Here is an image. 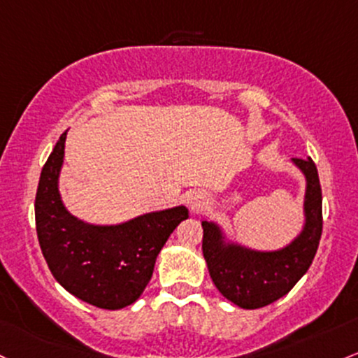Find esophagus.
Instances as JSON below:
<instances>
[{"mask_svg": "<svg viewBox=\"0 0 358 358\" xmlns=\"http://www.w3.org/2000/svg\"><path fill=\"white\" fill-rule=\"evenodd\" d=\"M187 203L192 210H200L207 203V195L202 190H192L187 195Z\"/></svg>", "mask_w": 358, "mask_h": 358, "instance_id": "obj_1", "label": "esophagus"}]
</instances>
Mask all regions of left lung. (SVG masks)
I'll return each mask as SVG.
<instances>
[{
	"mask_svg": "<svg viewBox=\"0 0 358 358\" xmlns=\"http://www.w3.org/2000/svg\"><path fill=\"white\" fill-rule=\"evenodd\" d=\"M306 176L304 227L285 248L257 251L226 243L221 227L202 221V253L210 278L227 301L243 309H258L280 299L309 270L323 231V197L320 176L311 158H294Z\"/></svg>",
	"mask_w": 358,
	"mask_h": 358,
	"instance_id": "obj_1",
	"label": "left lung"
}]
</instances>
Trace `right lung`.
Segmentation results:
<instances>
[{"mask_svg":"<svg viewBox=\"0 0 358 358\" xmlns=\"http://www.w3.org/2000/svg\"><path fill=\"white\" fill-rule=\"evenodd\" d=\"M66 132L47 158L35 195L37 238L54 278L78 299L100 309H122L139 299L156 258L180 222L183 206L137 215L115 226H95L71 215L59 194Z\"/></svg>","mask_w":358,"mask_h":358,"instance_id":"add662e5","label":"right lung"}]
</instances>
